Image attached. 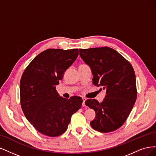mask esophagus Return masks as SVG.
Segmentation results:
<instances>
[{
  "instance_id": "34e87169",
  "label": "esophagus",
  "mask_w": 156,
  "mask_h": 156,
  "mask_svg": "<svg viewBox=\"0 0 156 156\" xmlns=\"http://www.w3.org/2000/svg\"><path fill=\"white\" fill-rule=\"evenodd\" d=\"M82 100H83L82 105H83V106H85V100H86V98H82Z\"/></svg>"
}]
</instances>
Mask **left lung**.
Wrapping results in <instances>:
<instances>
[{
    "label": "left lung",
    "mask_w": 156,
    "mask_h": 156,
    "mask_svg": "<svg viewBox=\"0 0 156 156\" xmlns=\"http://www.w3.org/2000/svg\"><path fill=\"white\" fill-rule=\"evenodd\" d=\"M89 65L93 84L106 90L103 101L88 99L85 104L96 112L91 127L102 133L113 132L126 122L137 99L136 78L132 64L108 47L79 49Z\"/></svg>",
    "instance_id": "obj_1"
}]
</instances>
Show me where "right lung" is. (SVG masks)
I'll use <instances>...</instances> for the list:
<instances>
[{"label":"right lung","instance_id":"add662e5","mask_svg":"<svg viewBox=\"0 0 156 156\" xmlns=\"http://www.w3.org/2000/svg\"><path fill=\"white\" fill-rule=\"evenodd\" d=\"M78 56V49L49 48L30 63L20 81L21 105L25 117L37 131L58 137L66 131L82 98L59 97L56 86Z\"/></svg>","mask_w":156,"mask_h":156}]
</instances>
